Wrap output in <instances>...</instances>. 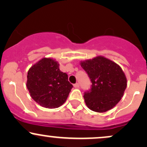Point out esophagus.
I'll return each mask as SVG.
<instances>
[{
    "label": "esophagus",
    "instance_id": "obj_1",
    "mask_svg": "<svg viewBox=\"0 0 147 147\" xmlns=\"http://www.w3.org/2000/svg\"><path fill=\"white\" fill-rule=\"evenodd\" d=\"M74 87H75V88H79V84H78V83H77V84H74Z\"/></svg>",
    "mask_w": 147,
    "mask_h": 147
}]
</instances>
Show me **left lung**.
Here are the masks:
<instances>
[{"label":"left lung","instance_id":"obj_1","mask_svg":"<svg viewBox=\"0 0 147 147\" xmlns=\"http://www.w3.org/2000/svg\"><path fill=\"white\" fill-rule=\"evenodd\" d=\"M92 85L84 92L88 108L94 112H105L121 99L127 88V79L121 67L107 58L97 57L81 63Z\"/></svg>","mask_w":147,"mask_h":147}]
</instances>
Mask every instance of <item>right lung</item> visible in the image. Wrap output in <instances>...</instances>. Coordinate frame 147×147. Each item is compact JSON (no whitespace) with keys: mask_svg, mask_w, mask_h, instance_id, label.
Segmentation results:
<instances>
[{"mask_svg":"<svg viewBox=\"0 0 147 147\" xmlns=\"http://www.w3.org/2000/svg\"><path fill=\"white\" fill-rule=\"evenodd\" d=\"M26 87L35 102L53 109L64 103L73 86L68 75L59 70L58 62L43 58L28 71Z\"/></svg>","mask_w":147,"mask_h":147,"instance_id":"1","label":"right lung"}]
</instances>
